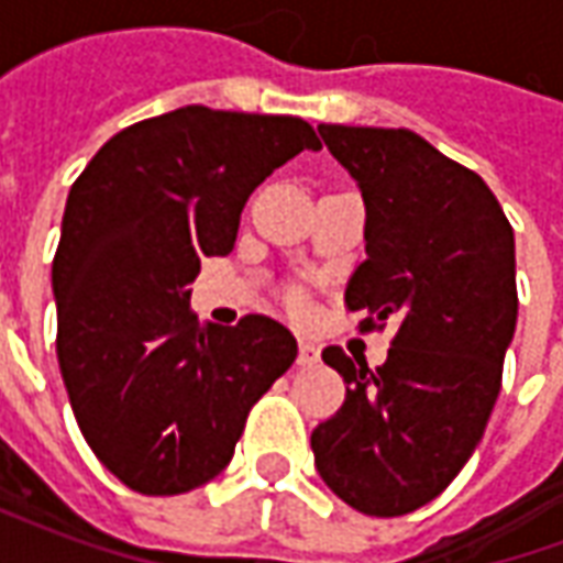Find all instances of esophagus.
Wrapping results in <instances>:
<instances>
[{"mask_svg":"<svg viewBox=\"0 0 563 563\" xmlns=\"http://www.w3.org/2000/svg\"><path fill=\"white\" fill-rule=\"evenodd\" d=\"M298 365L301 367H313L319 365V346L310 341L298 343Z\"/></svg>","mask_w":563,"mask_h":563,"instance_id":"1","label":"esophagus"}]
</instances>
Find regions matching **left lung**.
<instances>
[{"label": "left lung", "mask_w": 563, "mask_h": 563, "mask_svg": "<svg viewBox=\"0 0 563 563\" xmlns=\"http://www.w3.org/2000/svg\"><path fill=\"white\" fill-rule=\"evenodd\" d=\"M319 135L365 201L367 258L346 283L362 329L395 322L377 371L329 346L346 401L310 434L322 483L365 516H404L446 488L483 440L516 334V238L495 192L410 129Z\"/></svg>", "instance_id": "left-lung-1"}]
</instances>
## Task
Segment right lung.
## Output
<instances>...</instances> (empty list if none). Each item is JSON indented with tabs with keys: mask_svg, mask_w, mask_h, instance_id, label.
I'll use <instances>...</instances> for the list:
<instances>
[{
	"mask_svg": "<svg viewBox=\"0 0 563 563\" xmlns=\"http://www.w3.org/2000/svg\"><path fill=\"white\" fill-rule=\"evenodd\" d=\"M319 147L301 117L186 104L117 132L71 186L51 274L56 358L80 434L132 492L220 476L250 407L295 362L277 319L201 325L189 283L201 258L232 253L250 192Z\"/></svg>",
	"mask_w": 563,
	"mask_h": 563,
	"instance_id": "add662e5",
	"label": "right lung"
}]
</instances>
